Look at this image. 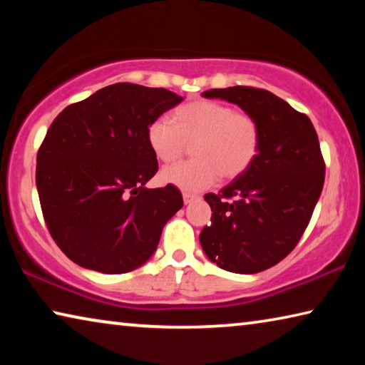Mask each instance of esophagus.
I'll return each instance as SVG.
<instances>
[{"label": "esophagus", "instance_id": "34e87169", "mask_svg": "<svg viewBox=\"0 0 365 365\" xmlns=\"http://www.w3.org/2000/svg\"><path fill=\"white\" fill-rule=\"evenodd\" d=\"M196 195H191V193H183V202L185 205H190V202H193L196 200Z\"/></svg>", "mask_w": 365, "mask_h": 365}]
</instances>
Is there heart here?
I'll list each match as a JSON object with an SVG mask.
<instances>
[{
  "mask_svg": "<svg viewBox=\"0 0 365 365\" xmlns=\"http://www.w3.org/2000/svg\"><path fill=\"white\" fill-rule=\"evenodd\" d=\"M154 156L163 163L180 159L193 145L195 160L160 172L164 183L187 193H197L224 178H237L255 163L261 130L250 114L237 113L228 104L197 100L183 104L174 113V122L154 119L146 130Z\"/></svg>",
  "mask_w": 365,
  "mask_h": 365,
  "instance_id": "b5f03b06",
  "label": "heart"
}]
</instances>
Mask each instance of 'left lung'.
I'll use <instances>...</instances> for the list:
<instances>
[{"label": "left lung", "instance_id": "1", "mask_svg": "<svg viewBox=\"0 0 365 365\" xmlns=\"http://www.w3.org/2000/svg\"><path fill=\"white\" fill-rule=\"evenodd\" d=\"M237 104L252 115L261 145L250 169L205 196L211 224L200 242L209 261L235 274H257L293 251L311 220L325 164L311 119L267 90L212 88L201 93Z\"/></svg>", "mask_w": 365, "mask_h": 365}]
</instances>
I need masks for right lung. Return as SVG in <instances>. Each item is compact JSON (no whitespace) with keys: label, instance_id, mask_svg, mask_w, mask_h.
<instances>
[{"label":"right lung","instance_id":"add662e5","mask_svg":"<svg viewBox=\"0 0 365 365\" xmlns=\"http://www.w3.org/2000/svg\"><path fill=\"white\" fill-rule=\"evenodd\" d=\"M183 101L174 91L114 83L61 113L36 156V190L48 230L80 267L138 269L182 209L172 185L146 188L158 159L148 125Z\"/></svg>","mask_w":365,"mask_h":365}]
</instances>
